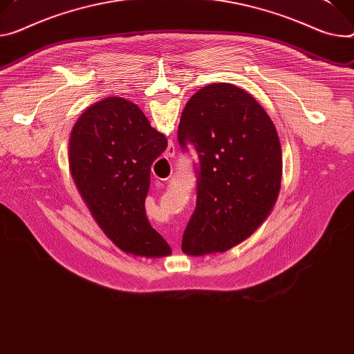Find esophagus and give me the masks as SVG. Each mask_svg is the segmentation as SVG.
Segmentation results:
<instances>
[{"label":"esophagus","instance_id":"34e87169","mask_svg":"<svg viewBox=\"0 0 354 354\" xmlns=\"http://www.w3.org/2000/svg\"><path fill=\"white\" fill-rule=\"evenodd\" d=\"M168 155H169V156H172V155H175V149H172V148H169V149H168ZM174 245H176V244H175V241H174Z\"/></svg>","mask_w":354,"mask_h":354}]
</instances>
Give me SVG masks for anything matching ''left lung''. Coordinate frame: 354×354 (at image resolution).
<instances>
[{"label": "left lung", "mask_w": 354, "mask_h": 354, "mask_svg": "<svg viewBox=\"0 0 354 354\" xmlns=\"http://www.w3.org/2000/svg\"><path fill=\"white\" fill-rule=\"evenodd\" d=\"M183 152L199 162L196 207L182 237L187 255L224 252L250 237L274 207L282 155L275 127L257 100L230 83L196 91L178 127Z\"/></svg>", "instance_id": "left-lung-1"}]
</instances>
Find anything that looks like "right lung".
I'll return each instance as SVG.
<instances>
[{
    "mask_svg": "<svg viewBox=\"0 0 354 354\" xmlns=\"http://www.w3.org/2000/svg\"><path fill=\"white\" fill-rule=\"evenodd\" d=\"M168 147L138 106L106 97L76 121L69 142L75 183L94 220L124 252L158 259L169 244L145 213L151 165Z\"/></svg>",
    "mask_w": 354,
    "mask_h": 354,
    "instance_id": "add662e5",
    "label": "right lung"
}]
</instances>
